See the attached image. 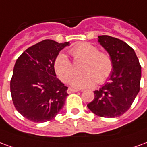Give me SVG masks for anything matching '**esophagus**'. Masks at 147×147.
Listing matches in <instances>:
<instances>
[{"label": "esophagus", "instance_id": "1", "mask_svg": "<svg viewBox=\"0 0 147 147\" xmlns=\"http://www.w3.org/2000/svg\"><path fill=\"white\" fill-rule=\"evenodd\" d=\"M76 91H78V90H76V89H73V88H69L67 89V92L68 94H71V93H74V92H76Z\"/></svg>", "mask_w": 147, "mask_h": 147}]
</instances>
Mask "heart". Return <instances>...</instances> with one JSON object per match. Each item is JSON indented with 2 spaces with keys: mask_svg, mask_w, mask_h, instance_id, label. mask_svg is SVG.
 <instances>
[{
  "mask_svg": "<svg viewBox=\"0 0 147 147\" xmlns=\"http://www.w3.org/2000/svg\"><path fill=\"white\" fill-rule=\"evenodd\" d=\"M69 52L76 61L84 60L81 74L71 80L75 88H84L102 84L109 78L113 70V62L111 56L103 52H98L95 45L83 42L77 44ZM56 76L63 82H67L75 73V69L70 59L63 53H59L53 63Z\"/></svg>",
  "mask_w": 147,
  "mask_h": 147,
  "instance_id": "heart-1",
  "label": "heart"
}]
</instances>
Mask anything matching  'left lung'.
I'll use <instances>...</instances> for the list:
<instances>
[{
  "label": "left lung",
  "mask_w": 147,
  "mask_h": 147,
  "mask_svg": "<svg viewBox=\"0 0 147 147\" xmlns=\"http://www.w3.org/2000/svg\"><path fill=\"white\" fill-rule=\"evenodd\" d=\"M98 42L112 59L109 82L98 91L88 107L96 115L115 118L131 107L140 90L141 66L134 49L117 38L99 36Z\"/></svg>",
  "instance_id": "8db88e82"
}]
</instances>
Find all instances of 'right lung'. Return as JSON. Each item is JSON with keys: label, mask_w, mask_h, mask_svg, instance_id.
I'll list each match as a JSON object with an SVG mask.
<instances>
[{"label": "right lung", "mask_w": 147, "mask_h": 147, "mask_svg": "<svg viewBox=\"0 0 147 147\" xmlns=\"http://www.w3.org/2000/svg\"><path fill=\"white\" fill-rule=\"evenodd\" d=\"M69 42L45 40L26 49L16 59L10 91L16 111L34 123L53 119L63 108L67 88L56 78L53 63Z\"/></svg>", "instance_id": "1"}]
</instances>
